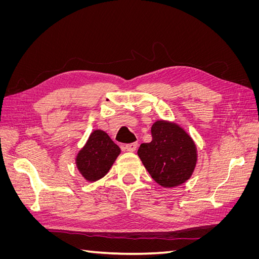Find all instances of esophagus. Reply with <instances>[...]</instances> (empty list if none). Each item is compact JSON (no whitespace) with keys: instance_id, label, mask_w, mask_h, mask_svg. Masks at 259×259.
<instances>
[{"instance_id":"obj_1","label":"esophagus","mask_w":259,"mask_h":259,"mask_svg":"<svg viewBox=\"0 0 259 259\" xmlns=\"http://www.w3.org/2000/svg\"><path fill=\"white\" fill-rule=\"evenodd\" d=\"M137 147H138L137 143H133V144H128V145L125 146V149H126V150L130 151V152H134L137 149Z\"/></svg>"}]
</instances>
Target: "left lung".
<instances>
[{
	"label": "left lung",
	"instance_id": "obj_1",
	"mask_svg": "<svg viewBox=\"0 0 259 259\" xmlns=\"http://www.w3.org/2000/svg\"><path fill=\"white\" fill-rule=\"evenodd\" d=\"M152 140L142 144L138 155L155 183L176 187L190 178L197 163V148L190 136L174 123L156 121Z\"/></svg>",
	"mask_w": 259,
	"mask_h": 259
}]
</instances>
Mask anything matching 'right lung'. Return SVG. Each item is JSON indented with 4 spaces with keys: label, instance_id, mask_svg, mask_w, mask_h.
Listing matches in <instances>:
<instances>
[{
    "label": "right lung",
    "instance_id": "right-lung-1",
    "mask_svg": "<svg viewBox=\"0 0 259 259\" xmlns=\"http://www.w3.org/2000/svg\"><path fill=\"white\" fill-rule=\"evenodd\" d=\"M121 150L104 131H94L76 156V166L89 182L103 178L112 166Z\"/></svg>",
    "mask_w": 259,
    "mask_h": 259
}]
</instances>
